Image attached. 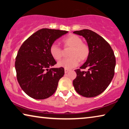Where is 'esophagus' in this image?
Listing matches in <instances>:
<instances>
[{"label":"esophagus","mask_w":129,"mask_h":129,"mask_svg":"<svg viewBox=\"0 0 129 129\" xmlns=\"http://www.w3.org/2000/svg\"><path fill=\"white\" fill-rule=\"evenodd\" d=\"M69 71H70V70H69V69H64V73H68Z\"/></svg>","instance_id":"obj_1"}]
</instances>
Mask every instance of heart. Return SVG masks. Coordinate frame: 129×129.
<instances>
[{
    "mask_svg": "<svg viewBox=\"0 0 129 129\" xmlns=\"http://www.w3.org/2000/svg\"><path fill=\"white\" fill-rule=\"evenodd\" d=\"M62 43L64 48H70L69 52V58L63 59L58 63V66L66 69H71L76 67L79 62L86 60L89 55V48L82 40L76 35L71 34L63 40ZM49 52L52 58L59 60L62 57V50L60 47L52 44L49 49Z\"/></svg>",
    "mask_w": 129,
    "mask_h": 129,
    "instance_id": "1",
    "label": "heart"
}]
</instances>
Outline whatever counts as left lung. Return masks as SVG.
<instances>
[{"label": "left lung", "mask_w": 129, "mask_h": 129, "mask_svg": "<svg viewBox=\"0 0 129 129\" xmlns=\"http://www.w3.org/2000/svg\"><path fill=\"white\" fill-rule=\"evenodd\" d=\"M75 34L82 36L89 48L88 58L80 69L87 71L75 70L77 73L73 80L76 92L85 98H93L106 89L114 76L115 57L110 45L101 37L89 29L75 31Z\"/></svg>", "instance_id": "left-lung-1"}]
</instances>
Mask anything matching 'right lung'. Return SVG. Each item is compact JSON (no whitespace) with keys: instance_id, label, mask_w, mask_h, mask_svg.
Here are the masks:
<instances>
[{"instance_id":"obj_1","label":"right lung","mask_w":129,"mask_h":129,"mask_svg":"<svg viewBox=\"0 0 129 129\" xmlns=\"http://www.w3.org/2000/svg\"><path fill=\"white\" fill-rule=\"evenodd\" d=\"M67 31L41 29L26 40L18 52L15 62L21 88L30 98L42 100L52 96L64 76L63 67L53 68L56 62L49 49L54 41Z\"/></svg>"}]
</instances>
